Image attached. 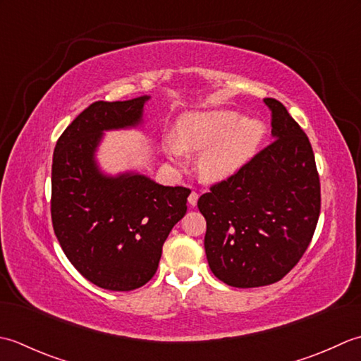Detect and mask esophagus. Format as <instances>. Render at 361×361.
Masks as SVG:
<instances>
[{
    "mask_svg": "<svg viewBox=\"0 0 361 361\" xmlns=\"http://www.w3.org/2000/svg\"><path fill=\"white\" fill-rule=\"evenodd\" d=\"M197 200H200V195H197L196 191H191L188 196V204L191 205V207H195V205L197 204Z\"/></svg>",
    "mask_w": 361,
    "mask_h": 361,
    "instance_id": "esophagus-1",
    "label": "esophagus"
}]
</instances>
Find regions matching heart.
Returning <instances> with one entry per match:
<instances>
[{"instance_id": "heart-1", "label": "heart", "mask_w": 361, "mask_h": 361, "mask_svg": "<svg viewBox=\"0 0 361 361\" xmlns=\"http://www.w3.org/2000/svg\"><path fill=\"white\" fill-rule=\"evenodd\" d=\"M267 132V123L243 120L235 110L191 114L180 121L179 140H170L166 151L176 160L185 156V149L204 152L200 173L207 180H219L237 173L259 152Z\"/></svg>"}]
</instances>
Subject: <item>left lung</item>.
Returning a JSON list of instances; mask_svg holds the SVG:
<instances>
[{"label":"left lung","mask_w":361,"mask_h":361,"mask_svg":"<svg viewBox=\"0 0 361 361\" xmlns=\"http://www.w3.org/2000/svg\"><path fill=\"white\" fill-rule=\"evenodd\" d=\"M263 102L276 140L197 201L207 221L209 267L235 288L264 286L288 274L310 245L321 212L308 137L282 102Z\"/></svg>","instance_id":"1"}]
</instances>
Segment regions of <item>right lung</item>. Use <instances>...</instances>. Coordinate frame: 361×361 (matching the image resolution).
<instances>
[{
  "mask_svg": "<svg viewBox=\"0 0 361 361\" xmlns=\"http://www.w3.org/2000/svg\"><path fill=\"white\" fill-rule=\"evenodd\" d=\"M148 99L93 102L62 132L54 148V233L73 267L110 291H130L151 281L161 246L187 213L188 188L159 185L142 174L107 178L94 164L102 130L135 126Z\"/></svg>",
  "mask_w": 361,
  "mask_h": 361,
  "instance_id": "right-lung-1",
  "label": "right lung"
}]
</instances>
